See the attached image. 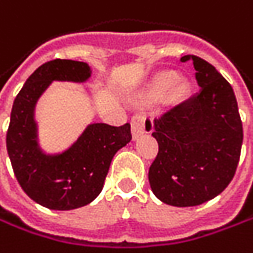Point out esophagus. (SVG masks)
<instances>
[{"instance_id": "34e87169", "label": "esophagus", "mask_w": 253, "mask_h": 253, "mask_svg": "<svg viewBox=\"0 0 253 253\" xmlns=\"http://www.w3.org/2000/svg\"><path fill=\"white\" fill-rule=\"evenodd\" d=\"M152 126H154V124H152V118L149 115H144V114L133 115L132 120H131L132 138L133 139H138L142 135L151 132L152 131Z\"/></svg>"}]
</instances>
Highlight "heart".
<instances>
[{"mask_svg":"<svg viewBox=\"0 0 253 253\" xmlns=\"http://www.w3.org/2000/svg\"><path fill=\"white\" fill-rule=\"evenodd\" d=\"M170 85H173V94L176 96H183L189 89V84L186 83V80L178 78V75L175 72H162L154 80L152 84V91L161 94L164 91H167Z\"/></svg>","mask_w":253,"mask_h":253,"instance_id":"heart-1","label":"heart"}]
</instances>
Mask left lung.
I'll list each match as a JSON object with an SVG mask.
<instances>
[{"label":"left lung","mask_w":253,"mask_h":253,"mask_svg":"<svg viewBox=\"0 0 253 253\" xmlns=\"http://www.w3.org/2000/svg\"><path fill=\"white\" fill-rule=\"evenodd\" d=\"M201 91L154 120L159 151L148 179L154 195L172 207H196L229 185L241 157L242 121L234 89L213 65L185 55Z\"/></svg>","instance_id":"8db88e82"}]
</instances>
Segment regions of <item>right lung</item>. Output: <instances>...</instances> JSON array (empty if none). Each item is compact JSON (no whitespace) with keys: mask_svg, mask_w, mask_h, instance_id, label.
<instances>
[{"mask_svg":"<svg viewBox=\"0 0 253 253\" xmlns=\"http://www.w3.org/2000/svg\"><path fill=\"white\" fill-rule=\"evenodd\" d=\"M92 70L86 62L49 61L32 72L17 95L6 151L24 192L45 208L71 211L91 204L101 194L114 155L131 139V125L94 122L68 148L45 152L40 144L35 108L52 83H86Z\"/></svg>","mask_w":253,"mask_h":253,"instance_id":"add662e5","label":"right lung"}]
</instances>
